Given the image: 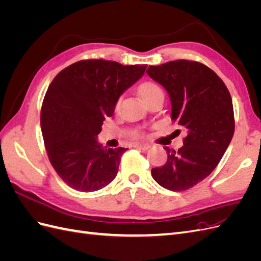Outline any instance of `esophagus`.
I'll return each mask as SVG.
<instances>
[{"label": "esophagus", "mask_w": 261, "mask_h": 261, "mask_svg": "<svg viewBox=\"0 0 261 261\" xmlns=\"http://www.w3.org/2000/svg\"><path fill=\"white\" fill-rule=\"evenodd\" d=\"M134 147H135L136 149H139V150H148L150 148V146L146 145V144H135L134 145Z\"/></svg>", "instance_id": "1"}]
</instances>
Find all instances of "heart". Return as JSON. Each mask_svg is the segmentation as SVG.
<instances>
[{"label": "heart", "instance_id": "1", "mask_svg": "<svg viewBox=\"0 0 261 261\" xmlns=\"http://www.w3.org/2000/svg\"><path fill=\"white\" fill-rule=\"evenodd\" d=\"M138 92L140 94V97L143 98V100L146 102V103H150V102L158 99V98H164V93L161 87L153 83V82H144L141 83L138 87ZM121 99H118L115 103V109L118 108L120 106ZM136 138H141L143 137V134H137L135 136Z\"/></svg>", "mask_w": 261, "mask_h": 261}]
</instances>
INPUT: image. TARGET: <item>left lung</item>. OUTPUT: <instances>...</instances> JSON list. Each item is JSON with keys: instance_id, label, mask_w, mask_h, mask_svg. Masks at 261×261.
I'll return each mask as SVG.
<instances>
[{"instance_id": "left-lung-1", "label": "left lung", "mask_w": 261, "mask_h": 261, "mask_svg": "<svg viewBox=\"0 0 261 261\" xmlns=\"http://www.w3.org/2000/svg\"><path fill=\"white\" fill-rule=\"evenodd\" d=\"M147 74L167 89L172 120L187 133L177 151L164 147L167 163L152 169V177L170 191H187L216 169L231 143L235 129L231 94L200 62L171 61L149 66Z\"/></svg>"}]
</instances>
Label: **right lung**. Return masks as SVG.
I'll return each mask as SVG.
<instances>
[{
    "label": "right lung",
    "mask_w": 261,
    "mask_h": 261,
    "mask_svg": "<svg viewBox=\"0 0 261 261\" xmlns=\"http://www.w3.org/2000/svg\"><path fill=\"white\" fill-rule=\"evenodd\" d=\"M147 65L82 60L54 77L42 102L40 124L49 160L59 176L78 192H96L115 178L127 148H103L97 136L121 94Z\"/></svg>",
    "instance_id": "right-lung-1"
}]
</instances>
